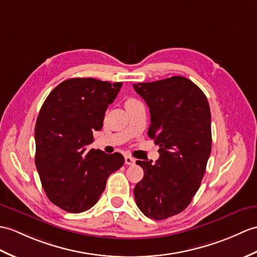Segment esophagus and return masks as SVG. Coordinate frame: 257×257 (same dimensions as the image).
Here are the masks:
<instances>
[{
  "mask_svg": "<svg viewBox=\"0 0 257 257\" xmlns=\"http://www.w3.org/2000/svg\"><path fill=\"white\" fill-rule=\"evenodd\" d=\"M124 163H126L127 165H134L136 163V160L129 156H126L124 157Z\"/></svg>",
  "mask_w": 257,
  "mask_h": 257,
  "instance_id": "34e87169",
  "label": "esophagus"
}]
</instances>
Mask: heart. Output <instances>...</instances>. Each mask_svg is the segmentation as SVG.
<instances>
[{"mask_svg": "<svg viewBox=\"0 0 257 257\" xmlns=\"http://www.w3.org/2000/svg\"><path fill=\"white\" fill-rule=\"evenodd\" d=\"M133 100H135V99H128V100L126 101V104H127V103H129V101H133Z\"/></svg>", "mask_w": 257, "mask_h": 257, "instance_id": "1", "label": "heart"}]
</instances>
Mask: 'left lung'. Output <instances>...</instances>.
Wrapping results in <instances>:
<instances>
[{
  "mask_svg": "<svg viewBox=\"0 0 257 257\" xmlns=\"http://www.w3.org/2000/svg\"><path fill=\"white\" fill-rule=\"evenodd\" d=\"M150 109L148 136L160 158L137 161L143 178L136 185L145 216L164 220L182 212L198 190L211 152L210 107L204 92L184 76L134 84Z\"/></svg>",
  "mask_w": 257,
  "mask_h": 257,
  "instance_id": "1",
  "label": "left lung"
}]
</instances>
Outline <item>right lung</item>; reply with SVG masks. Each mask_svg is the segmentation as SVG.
<instances>
[{
  "label": "right lung",
  "mask_w": 257,
  "mask_h": 257,
  "mask_svg": "<svg viewBox=\"0 0 257 257\" xmlns=\"http://www.w3.org/2000/svg\"><path fill=\"white\" fill-rule=\"evenodd\" d=\"M121 85L74 77L53 88L41 106L35 127L36 168L48 198L65 211L80 213L93 207L107 178L124 163L120 153L87 148Z\"/></svg>",
  "instance_id": "right-lung-1"
}]
</instances>
